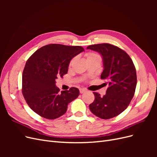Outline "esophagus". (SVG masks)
Here are the masks:
<instances>
[{"mask_svg":"<svg viewBox=\"0 0 157 157\" xmlns=\"http://www.w3.org/2000/svg\"><path fill=\"white\" fill-rule=\"evenodd\" d=\"M86 92V90H85L84 88H80V94H83V93Z\"/></svg>","mask_w":157,"mask_h":157,"instance_id":"esophagus-1","label":"esophagus"}]
</instances>
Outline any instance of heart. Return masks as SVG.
<instances>
[{
	"instance_id": "b5f03b06",
	"label": "heart",
	"mask_w": 157,
	"mask_h": 157,
	"mask_svg": "<svg viewBox=\"0 0 157 157\" xmlns=\"http://www.w3.org/2000/svg\"><path fill=\"white\" fill-rule=\"evenodd\" d=\"M86 58L88 59H92V58H100L99 55L96 53H93V52H90L86 54Z\"/></svg>"
}]
</instances>
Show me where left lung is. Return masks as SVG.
I'll return each mask as SVG.
<instances>
[{
  "label": "left lung",
  "mask_w": 157,
  "mask_h": 157,
  "mask_svg": "<svg viewBox=\"0 0 157 157\" xmlns=\"http://www.w3.org/2000/svg\"><path fill=\"white\" fill-rule=\"evenodd\" d=\"M87 49L101 55L103 71L101 78L107 80L109 87L103 97L94 92V101L90 110L103 119H109L120 115L129 105L137 84L134 63L126 52L114 45L103 43L90 45Z\"/></svg>",
  "instance_id": "obj_1"
}]
</instances>
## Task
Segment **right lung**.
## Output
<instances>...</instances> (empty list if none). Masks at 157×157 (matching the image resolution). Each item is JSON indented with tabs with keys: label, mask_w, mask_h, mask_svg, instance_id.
<instances>
[{
	"label": "right lung",
	"mask_w": 157,
	"mask_h": 157,
	"mask_svg": "<svg viewBox=\"0 0 157 157\" xmlns=\"http://www.w3.org/2000/svg\"><path fill=\"white\" fill-rule=\"evenodd\" d=\"M84 51L82 46L51 44L41 47L27 61L22 75V94L28 105L40 117L56 119L79 96L78 88L59 92L56 80L67 73L71 60Z\"/></svg>",
	"instance_id": "add662e5"
}]
</instances>
